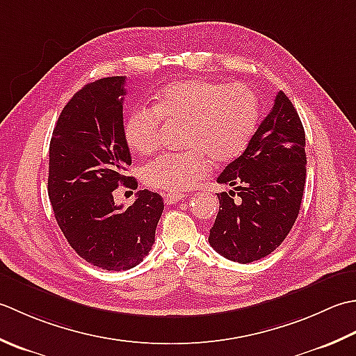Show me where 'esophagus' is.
I'll list each match as a JSON object with an SVG mask.
<instances>
[{
  "instance_id": "34e87169",
  "label": "esophagus",
  "mask_w": 356,
  "mask_h": 356,
  "mask_svg": "<svg viewBox=\"0 0 356 356\" xmlns=\"http://www.w3.org/2000/svg\"><path fill=\"white\" fill-rule=\"evenodd\" d=\"M183 198H184V195L179 193V192H169V193L164 195L165 204H169V206L177 204V202H179Z\"/></svg>"
}]
</instances>
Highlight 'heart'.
<instances>
[{
    "label": "heart",
    "mask_w": 356,
    "mask_h": 356,
    "mask_svg": "<svg viewBox=\"0 0 356 356\" xmlns=\"http://www.w3.org/2000/svg\"><path fill=\"white\" fill-rule=\"evenodd\" d=\"M259 103L249 86L222 84L210 79H183L165 86L154 107H136L124 121L130 150L140 155L155 152L161 143L163 121L186 126L184 154H165L141 170L144 184L155 191L181 192L204 179L212 161L230 163L243 154L255 132Z\"/></svg>",
    "instance_id": "obj_1"
}]
</instances>
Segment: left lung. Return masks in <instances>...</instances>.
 <instances>
[{
  "mask_svg": "<svg viewBox=\"0 0 356 356\" xmlns=\"http://www.w3.org/2000/svg\"><path fill=\"white\" fill-rule=\"evenodd\" d=\"M306 164L302 122L284 92H278L243 155L216 179L235 186L237 192L218 193L220 210L210 229V245L241 264L272 253L298 218Z\"/></svg>",
  "mask_w": 356,
  "mask_h": 356,
  "instance_id": "1",
  "label": "left lung"
}]
</instances>
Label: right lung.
I'll list each match as a JSON object with an SVG mask.
<instances>
[{
  "mask_svg": "<svg viewBox=\"0 0 356 356\" xmlns=\"http://www.w3.org/2000/svg\"><path fill=\"white\" fill-rule=\"evenodd\" d=\"M126 76L84 86L64 106L49 147L47 191L58 226L79 257L104 270L140 264L155 243L164 202L147 188L132 206L113 201L132 164L122 124Z\"/></svg>",
  "mask_w": 356,
  "mask_h": 356,
  "instance_id": "right-lung-1",
  "label": "right lung"
}]
</instances>
